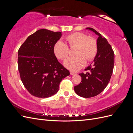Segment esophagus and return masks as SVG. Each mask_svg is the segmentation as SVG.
I'll list each match as a JSON object with an SVG mask.
<instances>
[{
	"instance_id": "34e87169",
	"label": "esophagus",
	"mask_w": 133,
	"mask_h": 133,
	"mask_svg": "<svg viewBox=\"0 0 133 133\" xmlns=\"http://www.w3.org/2000/svg\"><path fill=\"white\" fill-rule=\"evenodd\" d=\"M70 75H74V74H76V73H75V72H74V71H70Z\"/></svg>"
}]
</instances>
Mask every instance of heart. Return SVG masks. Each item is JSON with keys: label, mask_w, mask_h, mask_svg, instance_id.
I'll return each mask as SVG.
<instances>
[{"label": "heart", "mask_w": 133, "mask_h": 133, "mask_svg": "<svg viewBox=\"0 0 133 133\" xmlns=\"http://www.w3.org/2000/svg\"><path fill=\"white\" fill-rule=\"evenodd\" d=\"M65 41L70 48L76 46L75 57L68 59L64 65L68 69L78 71L85 65L87 61L91 62L95 58L98 53V45L96 40L89 37L85 33L76 32L68 35ZM53 51L57 58L65 60L69 55V49L66 44L58 41L53 46Z\"/></svg>", "instance_id": "1"}]
</instances>
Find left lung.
<instances>
[{
	"mask_svg": "<svg viewBox=\"0 0 133 133\" xmlns=\"http://www.w3.org/2000/svg\"><path fill=\"white\" fill-rule=\"evenodd\" d=\"M87 29L99 36L98 53L91 65L85 69L88 72L80 73L82 81L74 87L75 92L83 98H91L102 92L110 81L114 65V53L106 38L92 28Z\"/></svg>",
	"mask_w": 133,
	"mask_h": 133,
	"instance_id": "obj_1",
	"label": "left lung"
}]
</instances>
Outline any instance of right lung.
Instances as JSON below:
<instances>
[{"label":"right lung","mask_w":133,"mask_h":133,"mask_svg":"<svg viewBox=\"0 0 133 133\" xmlns=\"http://www.w3.org/2000/svg\"><path fill=\"white\" fill-rule=\"evenodd\" d=\"M61 36V32L39 29L29 35L18 50L22 82L36 97L46 98L55 94L62 79L70 75L53 51L54 45Z\"/></svg>","instance_id":"obj_1"}]
</instances>
